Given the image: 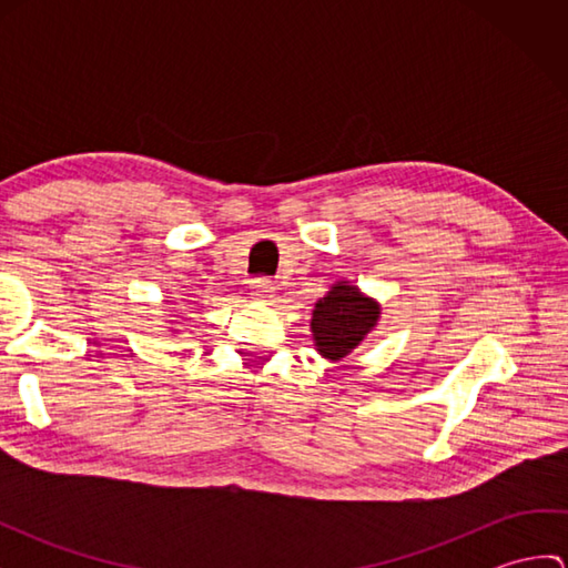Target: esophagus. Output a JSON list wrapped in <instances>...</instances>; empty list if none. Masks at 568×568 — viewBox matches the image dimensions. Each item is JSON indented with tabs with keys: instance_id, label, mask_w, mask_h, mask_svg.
<instances>
[{
	"instance_id": "esophagus-1",
	"label": "esophagus",
	"mask_w": 568,
	"mask_h": 568,
	"mask_svg": "<svg viewBox=\"0 0 568 568\" xmlns=\"http://www.w3.org/2000/svg\"><path fill=\"white\" fill-rule=\"evenodd\" d=\"M251 293L256 295V300H261V303H271L275 297V283L271 277H256V281L251 283Z\"/></svg>"
}]
</instances>
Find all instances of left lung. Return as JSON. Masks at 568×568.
<instances>
[{
  "label": "left lung",
  "mask_w": 568,
  "mask_h": 568,
  "mask_svg": "<svg viewBox=\"0 0 568 568\" xmlns=\"http://www.w3.org/2000/svg\"><path fill=\"white\" fill-rule=\"evenodd\" d=\"M381 305L358 291V285L339 281L327 295L320 297L312 310V339L317 354L329 361H342L376 329Z\"/></svg>",
  "instance_id": "left-lung-1"
}]
</instances>
